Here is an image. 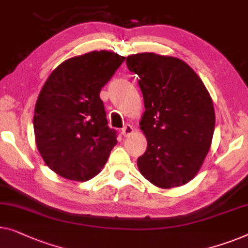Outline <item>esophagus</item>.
I'll use <instances>...</instances> for the list:
<instances>
[{"mask_svg":"<svg viewBox=\"0 0 248 248\" xmlns=\"http://www.w3.org/2000/svg\"><path fill=\"white\" fill-rule=\"evenodd\" d=\"M133 132H134V128H133V126L130 124L125 125V126L122 128V134H123V136H125V138L130 136Z\"/></svg>","mask_w":248,"mask_h":248,"instance_id":"34e87169","label":"esophagus"}]
</instances>
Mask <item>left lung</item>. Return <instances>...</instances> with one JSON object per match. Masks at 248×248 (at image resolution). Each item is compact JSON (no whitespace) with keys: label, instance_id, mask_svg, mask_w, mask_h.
Listing matches in <instances>:
<instances>
[{"label":"left lung","instance_id":"1","mask_svg":"<svg viewBox=\"0 0 248 248\" xmlns=\"http://www.w3.org/2000/svg\"><path fill=\"white\" fill-rule=\"evenodd\" d=\"M126 64L140 77L145 107L140 127L148 148L138 159L139 170L159 188L186 185L211 145L215 110L209 93L192 68L174 57L136 53Z\"/></svg>","mask_w":248,"mask_h":248}]
</instances>
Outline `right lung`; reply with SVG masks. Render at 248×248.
I'll use <instances>...</instances> for the list:
<instances>
[{
    "instance_id": "right-lung-1",
    "label": "right lung",
    "mask_w": 248,
    "mask_h": 248,
    "mask_svg": "<svg viewBox=\"0 0 248 248\" xmlns=\"http://www.w3.org/2000/svg\"><path fill=\"white\" fill-rule=\"evenodd\" d=\"M125 57L92 51L60 63L45 82L35 104L33 128L42 159L66 179L97 175L116 145L108 127L102 91Z\"/></svg>"
}]
</instances>
